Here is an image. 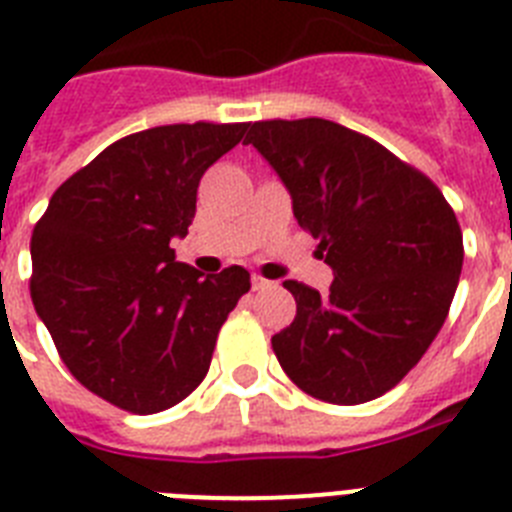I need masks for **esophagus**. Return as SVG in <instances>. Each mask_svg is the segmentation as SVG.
<instances>
[{
  "mask_svg": "<svg viewBox=\"0 0 512 512\" xmlns=\"http://www.w3.org/2000/svg\"><path fill=\"white\" fill-rule=\"evenodd\" d=\"M251 287H253V292H264V290H272V287H274V282H269V279L259 277V274H253V279H251Z\"/></svg>",
  "mask_w": 512,
  "mask_h": 512,
  "instance_id": "esophagus-1",
  "label": "esophagus"
}]
</instances>
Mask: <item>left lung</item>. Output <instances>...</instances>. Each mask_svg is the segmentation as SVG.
Instances as JSON below:
<instances>
[{
  "label": "left lung",
  "mask_w": 512,
  "mask_h": 512,
  "mask_svg": "<svg viewBox=\"0 0 512 512\" xmlns=\"http://www.w3.org/2000/svg\"><path fill=\"white\" fill-rule=\"evenodd\" d=\"M303 230L334 269L329 292L287 279L298 316L272 336L290 381L329 404L391 391L443 329L464 235L425 173L383 144L326 119L248 124Z\"/></svg>",
  "instance_id": "obj_1"
}]
</instances>
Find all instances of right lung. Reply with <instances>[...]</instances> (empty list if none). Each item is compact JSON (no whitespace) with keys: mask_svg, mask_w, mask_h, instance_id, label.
Segmentation results:
<instances>
[{"mask_svg":"<svg viewBox=\"0 0 512 512\" xmlns=\"http://www.w3.org/2000/svg\"><path fill=\"white\" fill-rule=\"evenodd\" d=\"M248 124H170L113 142L54 191L30 238V298L69 373L131 414L176 406L204 381L243 266L176 261L204 170Z\"/></svg>","mask_w":512,"mask_h":512,"instance_id":"1","label":"right lung"}]
</instances>
